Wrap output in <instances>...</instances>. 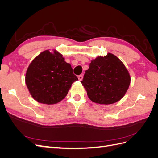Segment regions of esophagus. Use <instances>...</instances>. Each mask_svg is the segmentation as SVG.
Segmentation results:
<instances>
[{
    "label": "esophagus",
    "instance_id": "esophagus-1",
    "mask_svg": "<svg viewBox=\"0 0 158 158\" xmlns=\"http://www.w3.org/2000/svg\"><path fill=\"white\" fill-rule=\"evenodd\" d=\"M78 80H79L80 81H82V79H83V76H82V75H79V76H78Z\"/></svg>",
    "mask_w": 158,
    "mask_h": 158
}]
</instances>
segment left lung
Here are the masks:
<instances>
[{
  "label": "left lung",
  "instance_id": "1",
  "mask_svg": "<svg viewBox=\"0 0 158 158\" xmlns=\"http://www.w3.org/2000/svg\"><path fill=\"white\" fill-rule=\"evenodd\" d=\"M81 83L91 101L109 105L121 99L131 83V76L121 60L111 53L91 61Z\"/></svg>",
  "mask_w": 158,
  "mask_h": 158
}]
</instances>
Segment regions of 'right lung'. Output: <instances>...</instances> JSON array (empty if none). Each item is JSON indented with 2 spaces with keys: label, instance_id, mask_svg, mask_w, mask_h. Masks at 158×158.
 I'll list each match as a JSON object with an SVG mask.
<instances>
[{
  "label": "right lung",
  "instance_id": "1",
  "mask_svg": "<svg viewBox=\"0 0 158 158\" xmlns=\"http://www.w3.org/2000/svg\"><path fill=\"white\" fill-rule=\"evenodd\" d=\"M78 79L69 63L58 51L46 50L36 56L28 66L26 84L37 102L51 105L63 100L71 85Z\"/></svg>",
  "mask_w": 158,
  "mask_h": 158
}]
</instances>
